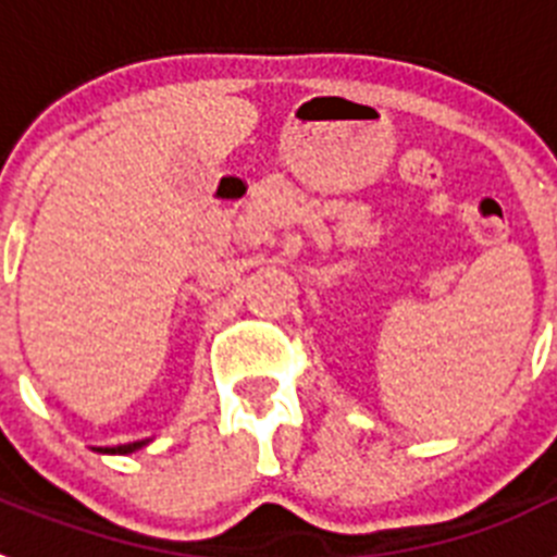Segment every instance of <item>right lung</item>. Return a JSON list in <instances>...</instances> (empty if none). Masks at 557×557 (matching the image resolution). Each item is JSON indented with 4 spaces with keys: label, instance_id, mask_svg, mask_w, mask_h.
Segmentation results:
<instances>
[{
    "label": "right lung",
    "instance_id": "right-lung-1",
    "mask_svg": "<svg viewBox=\"0 0 557 557\" xmlns=\"http://www.w3.org/2000/svg\"><path fill=\"white\" fill-rule=\"evenodd\" d=\"M147 441H133V444H122V446H106V449H100V451H111V455H127V451H136V449H141V446H145Z\"/></svg>",
    "mask_w": 557,
    "mask_h": 557
}]
</instances>
